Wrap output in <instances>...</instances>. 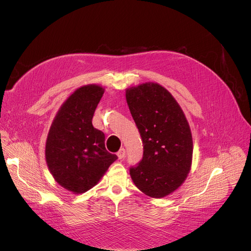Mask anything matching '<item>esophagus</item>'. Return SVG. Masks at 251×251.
I'll return each instance as SVG.
<instances>
[{"mask_svg": "<svg viewBox=\"0 0 251 251\" xmlns=\"http://www.w3.org/2000/svg\"><path fill=\"white\" fill-rule=\"evenodd\" d=\"M117 155H118V157H119V160L124 159V157H125V150H124V149H121L120 151H119L117 152Z\"/></svg>", "mask_w": 251, "mask_h": 251, "instance_id": "1", "label": "esophagus"}]
</instances>
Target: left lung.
I'll return each mask as SVG.
<instances>
[{
  "mask_svg": "<svg viewBox=\"0 0 251 251\" xmlns=\"http://www.w3.org/2000/svg\"><path fill=\"white\" fill-rule=\"evenodd\" d=\"M126 100L143 143L142 160L130 168V176L144 194L162 199L182 185L191 168L187 119L173 96L154 82L127 88Z\"/></svg>",
  "mask_w": 251,
  "mask_h": 251,
  "instance_id": "8db88e82",
  "label": "left lung"
}]
</instances>
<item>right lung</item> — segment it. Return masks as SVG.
I'll return each mask as SVG.
<instances>
[{
  "mask_svg": "<svg viewBox=\"0 0 251 251\" xmlns=\"http://www.w3.org/2000/svg\"><path fill=\"white\" fill-rule=\"evenodd\" d=\"M104 88H77L61 105L46 142V161L51 176L75 194L96 186L118 159L104 147V134L92 126V117Z\"/></svg>",
  "mask_w": 251,
  "mask_h": 251,
  "instance_id": "add662e5",
  "label": "right lung"
}]
</instances>
